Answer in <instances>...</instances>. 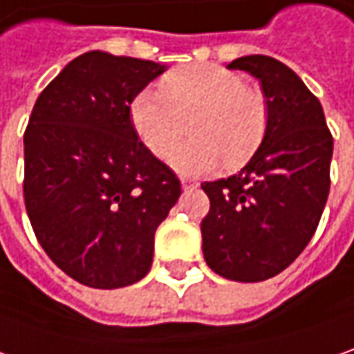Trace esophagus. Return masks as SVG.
Masks as SVG:
<instances>
[{"label": "esophagus", "instance_id": "obj_1", "mask_svg": "<svg viewBox=\"0 0 354 354\" xmlns=\"http://www.w3.org/2000/svg\"><path fill=\"white\" fill-rule=\"evenodd\" d=\"M182 188H184L186 192H188V190H196V188H198V182H188V180H184V182H182Z\"/></svg>", "mask_w": 354, "mask_h": 354}]
</instances>
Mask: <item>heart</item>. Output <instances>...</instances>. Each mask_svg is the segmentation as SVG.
Wrapping results in <instances>:
<instances>
[{"label":"heart","instance_id":"obj_1","mask_svg":"<svg viewBox=\"0 0 354 354\" xmlns=\"http://www.w3.org/2000/svg\"><path fill=\"white\" fill-rule=\"evenodd\" d=\"M188 120L194 138L170 155L172 168L190 176L212 172L222 160L236 168L266 134L268 100L234 71L190 65L166 75L162 93L147 88L131 104L132 129L158 158L168 156Z\"/></svg>","mask_w":354,"mask_h":354}]
</instances>
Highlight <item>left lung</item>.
Masks as SVG:
<instances>
[{
	"mask_svg": "<svg viewBox=\"0 0 354 354\" xmlns=\"http://www.w3.org/2000/svg\"><path fill=\"white\" fill-rule=\"evenodd\" d=\"M227 69L261 83L268 129L238 174L202 184V252L218 275L254 283L289 268L313 238L329 196L333 136L319 99L281 61L248 55Z\"/></svg>",
	"mask_w": 354,
	"mask_h": 354,
	"instance_id": "8db88e82",
	"label": "left lung"
}]
</instances>
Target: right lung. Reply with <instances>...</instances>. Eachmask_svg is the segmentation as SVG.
I'll return each instance as SVG.
<instances>
[{"label":"right lung","instance_id":"1","mask_svg":"<svg viewBox=\"0 0 354 354\" xmlns=\"http://www.w3.org/2000/svg\"><path fill=\"white\" fill-rule=\"evenodd\" d=\"M166 65L88 51L43 88L24 134L25 207L45 254L75 281L118 289L152 266L182 194L140 140L131 104Z\"/></svg>","mask_w":354,"mask_h":354}]
</instances>
